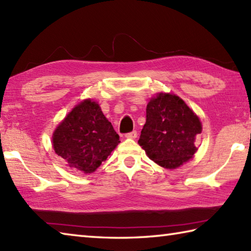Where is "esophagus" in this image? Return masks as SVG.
<instances>
[{"mask_svg": "<svg viewBox=\"0 0 251 251\" xmlns=\"http://www.w3.org/2000/svg\"><path fill=\"white\" fill-rule=\"evenodd\" d=\"M126 137H127V138H131V139H135L136 137H137V131H136V130H133V131H130V133H128V134H126Z\"/></svg>", "mask_w": 251, "mask_h": 251, "instance_id": "obj_1", "label": "esophagus"}]
</instances>
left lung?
<instances>
[{"label":"left lung","mask_w":251,"mask_h":251,"mask_svg":"<svg viewBox=\"0 0 251 251\" xmlns=\"http://www.w3.org/2000/svg\"><path fill=\"white\" fill-rule=\"evenodd\" d=\"M201 131V122L183 100L160 93L146 108V124L138 143L157 165L175 169L197 152L194 141Z\"/></svg>","instance_id":"left-lung-1"}]
</instances>
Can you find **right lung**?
<instances>
[{
  "label": "right lung",
  "instance_id": "right-lung-1",
  "mask_svg": "<svg viewBox=\"0 0 251 251\" xmlns=\"http://www.w3.org/2000/svg\"><path fill=\"white\" fill-rule=\"evenodd\" d=\"M118 143L120 136L111 122L91 100L81 102L68 114L52 136L58 156L84 173L97 170Z\"/></svg>",
  "mask_w": 251,
  "mask_h": 251
}]
</instances>
